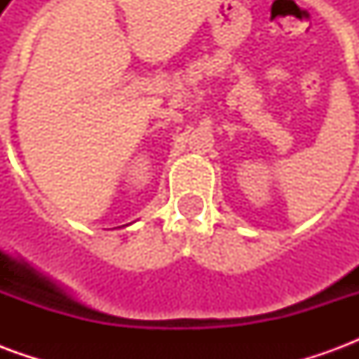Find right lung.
Listing matches in <instances>:
<instances>
[{
    "label": "right lung",
    "mask_w": 359,
    "mask_h": 359,
    "mask_svg": "<svg viewBox=\"0 0 359 359\" xmlns=\"http://www.w3.org/2000/svg\"><path fill=\"white\" fill-rule=\"evenodd\" d=\"M123 226H125V225H123Z\"/></svg>",
    "instance_id": "1"
}]
</instances>
